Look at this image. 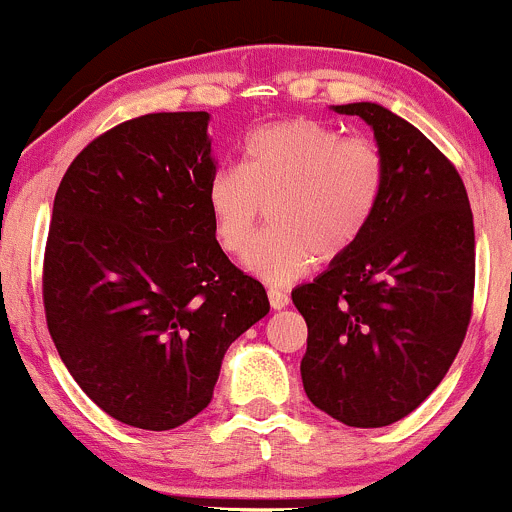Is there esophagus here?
Returning a JSON list of instances; mask_svg holds the SVG:
<instances>
[{"label": "esophagus", "instance_id": "obj_1", "mask_svg": "<svg viewBox=\"0 0 512 512\" xmlns=\"http://www.w3.org/2000/svg\"><path fill=\"white\" fill-rule=\"evenodd\" d=\"M268 301H271V308H276V311H281V308H286L288 306V301H291V298H288V293L286 291H281V288H268Z\"/></svg>", "mask_w": 512, "mask_h": 512}]
</instances>
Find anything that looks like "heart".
<instances>
[{"mask_svg":"<svg viewBox=\"0 0 512 512\" xmlns=\"http://www.w3.org/2000/svg\"><path fill=\"white\" fill-rule=\"evenodd\" d=\"M383 186L386 159L376 141L313 119H286L246 136L241 166L214 169L206 206L216 244L229 256L249 251L268 206L271 231L246 256V268L286 283L313 261L346 256L371 226Z\"/></svg>","mask_w":512,"mask_h":512,"instance_id":"obj_1","label":"heart"}]
</instances>
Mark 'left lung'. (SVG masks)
I'll list each match as a JSON object with an SVG mask.
<instances>
[{
	"label": "left lung",
	"instance_id": "1",
	"mask_svg": "<svg viewBox=\"0 0 512 512\" xmlns=\"http://www.w3.org/2000/svg\"><path fill=\"white\" fill-rule=\"evenodd\" d=\"M361 116L386 159L371 226L291 298L308 326L301 361L308 401L353 428L416 411L463 346L473 313L475 231L455 166L413 124L371 101Z\"/></svg>",
	"mask_w": 512,
	"mask_h": 512
}]
</instances>
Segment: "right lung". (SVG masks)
<instances>
[{
	"label": "right lung",
	"instance_id": "right-lung-1",
	"mask_svg": "<svg viewBox=\"0 0 512 512\" xmlns=\"http://www.w3.org/2000/svg\"><path fill=\"white\" fill-rule=\"evenodd\" d=\"M206 129V111L124 121L82 149L54 196L49 333L79 388L131 428L199 416L226 348L271 308L214 239Z\"/></svg>",
	"mask_w": 512,
	"mask_h": 512
}]
</instances>
